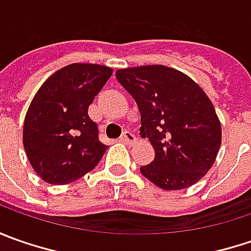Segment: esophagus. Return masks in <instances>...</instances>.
<instances>
[{
	"label": "esophagus",
	"mask_w": 251,
	"mask_h": 251,
	"mask_svg": "<svg viewBox=\"0 0 251 251\" xmlns=\"http://www.w3.org/2000/svg\"><path fill=\"white\" fill-rule=\"evenodd\" d=\"M121 140L124 141L126 144H128V145H132V144H135V142H137L135 135H134L131 131H124V132H123V135H121Z\"/></svg>",
	"instance_id": "obj_1"
}]
</instances>
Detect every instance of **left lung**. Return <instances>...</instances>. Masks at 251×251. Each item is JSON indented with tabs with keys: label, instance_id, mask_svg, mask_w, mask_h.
I'll return each mask as SVG.
<instances>
[{
	"label": "left lung",
	"instance_id": "8db88e82",
	"mask_svg": "<svg viewBox=\"0 0 251 251\" xmlns=\"http://www.w3.org/2000/svg\"><path fill=\"white\" fill-rule=\"evenodd\" d=\"M117 81L137 101L140 134L155 159L142 176L163 190H183L204 177L222 140L221 123L205 92L186 74L165 65L119 70Z\"/></svg>",
	"mask_w": 251,
	"mask_h": 251
}]
</instances>
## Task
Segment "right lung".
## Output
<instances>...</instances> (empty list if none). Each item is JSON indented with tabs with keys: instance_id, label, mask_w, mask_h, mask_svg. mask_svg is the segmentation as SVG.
Wrapping results in <instances>:
<instances>
[{
	"instance_id": "add662e5",
	"label": "right lung",
	"mask_w": 251,
	"mask_h": 251,
	"mask_svg": "<svg viewBox=\"0 0 251 251\" xmlns=\"http://www.w3.org/2000/svg\"><path fill=\"white\" fill-rule=\"evenodd\" d=\"M113 70L71 64L34 95L24 124V147L34 172L50 184H68L98 166L107 145L88 114Z\"/></svg>"
}]
</instances>
